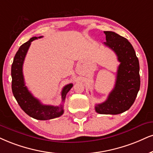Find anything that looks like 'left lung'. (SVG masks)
<instances>
[{
  "instance_id": "1",
  "label": "left lung",
  "mask_w": 153,
  "mask_h": 153,
  "mask_svg": "<svg viewBox=\"0 0 153 153\" xmlns=\"http://www.w3.org/2000/svg\"><path fill=\"white\" fill-rule=\"evenodd\" d=\"M105 46L111 49L120 62L116 84L104 102L97 104L100 114L116 115L128 110L134 103L140 86L139 61L132 45L125 37L114 32L104 31Z\"/></svg>"
}]
</instances>
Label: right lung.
I'll return each instance as SVG.
<instances>
[{
    "mask_svg": "<svg viewBox=\"0 0 153 153\" xmlns=\"http://www.w3.org/2000/svg\"><path fill=\"white\" fill-rule=\"evenodd\" d=\"M42 36L32 37L25 43L20 47L15 55L11 67V76H12V91L17 102L22 110L28 116L37 120H50L61 116L64 113L63 105L54 106L50 105L42 104L33 95L25 86L22 73V65L31 42ZM73 84L66 85L62 91V101H65L67 94L72 88Z\"/></svg>",
    "mask_w": 153,
    "mask_h": 153,
    "instance_id": "right-lung-1",
    "label": "right lung"
}]
</instances>
